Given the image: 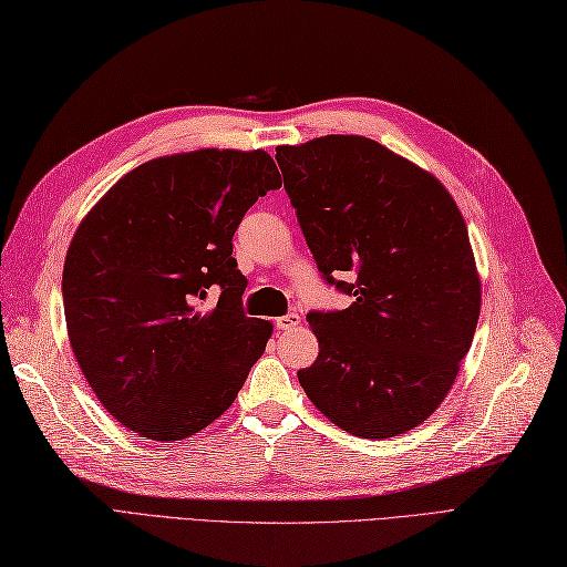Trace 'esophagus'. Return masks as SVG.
Masks as SVG:
<instances>
[{
    "label": "esophagus",
    "mask_w": 567,
    "mask_h": 567,
    "mask_svg": "<svg viewBox=\"0 0 567 567\" xmlns=\"http://www.w3.org/2000/svg\"><path fill=\"white\" fill-rule=\"evenodd\" d=\"M274 324H276V329H281V331H288V329H296V327L300 324V317H298L296 312H288V315L279 317V320H276Z\"/></svg>",
    "instance_id": "obj_1"
}]
</instances>
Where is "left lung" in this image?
I'll list each match as a JSON object with an SVG mask.
<instances>
[{
    "label": "left lung",
    "mask_w": 567,
    "mask_h": 567,
    "mask_svg": "<svg viewBox=\"0 0 567 567\" xmlns=\"http://www.w3.org/2000/svg\"><path fill=\"white\" fill-rule=\"evenodd\" d=\"M276 163L317 269L353 296L347 310L308 315L320 355L298 370L302 390L351 435L406 433L443 404L478 322L457 204L435 175L365 136L276 146Z\"/></svg>",
    "instance_id": "obj_1"
}]
</instances>
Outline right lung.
Masks as SVG:
<instances>
[{"label":"right lung","mask_w":567,"mask_h":567,"mask_svg":"<svg viewBox=\"0 0 567 567\" xmlns=\"http://www.w3.org/2000/svg\"><path fill=\"white\" fill-rule=\"evenodd\" d=\"M279 187L267 151L199 148L130 171L79 224L62 274L69 341L124 427L173 443L236 402L274 329L243 312L233 233Z\"/></svg>","instance_id":"right-lung-1"}]
</instances>
